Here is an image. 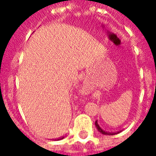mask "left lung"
Segmentation results:
<instances>
[{"label": "left lung", "instance_id": "left-lung-1", "mask_svg": "<svg viewBox=\"0 0 156 156\" xmlns=\"http://www.w3.org/2000/svg\"><path fill=\"white\" fill-rule=\"evenodd\" d=\"M95 125H96V128L98 129V130L103 134H107V135H113V134H117V133H110V132H107V131H105L104 129H102L101 128L99 127V125H98V123H97V121H95Z\"/></svg>", "mask_w": 156, "mask_h": 156}]
</instances>
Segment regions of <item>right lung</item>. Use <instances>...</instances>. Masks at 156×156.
Returning a JSON list of instances; mask_svg holds the SVG:
<instances>
[{
    "label": "right lung",
    "instance_id": "add662e5",
    "mask_svg": "<svg viewBox=\"0 0 156 156\" xmlns=\"http://www.w3.org/2000/svg\"><path fill=\"white\" fill-rule=\"evenodd\" d=\"M62 138H63V137H62Z\"/></svg>",
    "mask_w": 156,
    "mask_h": 156
}]
</instances>
